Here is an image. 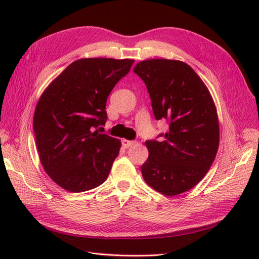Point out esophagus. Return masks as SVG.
I'll list each match as a JSON object with an SVG mask.
<instances>
[{"instance_id": "1", "label": "esophagus", "mask_w": 259, "mask_h": 259, "mask_svg": "<svg viewBox=\"0 0 259 259\" xmlns=\"http://www.w3.org/2000/svg\"><path fill=\"white\" fill-rule=\"evenodd\" d=\"M135 142H133V140H127V139H122V146L124 148H128L131 146L134 145Z\"/></svg>"}]
</instances>
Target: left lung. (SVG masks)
<instances>
[{"mask_svg":"<svg viewBox=\"0 0 259 259\" xmlns=\"http://www.w3.org/2000/svg\"><path fill=\"white\" fill-rule=\"evenodd\" d=\"M139 75L151 98L156 120L168 132L146 140L149 156L142 165L145 182L165 195L190 190L206 175L219 146V123L210 94L187 64L179 60L140 61Z\"/></svg>","mask_w":259,"mask_h":259,"instance_id":"obj_1","label":"left lung"}]
</instances>
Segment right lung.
<instances>
[{
  "label": "right lung",
  "instance_id": "right-lung-1",
  "mask_svg": "<svg viewBox=\"0 0 259 259\" xmlns=\"http://www.w3.org/2000/svg\"><path fill=\"white\" fill-rule=\"evenodd\" d=\"M134 60L84 58L73 61L44 91L35 108L33 130L48 175L70 192L103 184L121 142L96 128L107 121L106 103Z\"/></svg>",
  "mask_w": 259,
  "mask_h": 259
}]
</instances>
